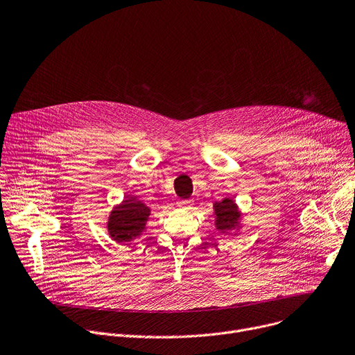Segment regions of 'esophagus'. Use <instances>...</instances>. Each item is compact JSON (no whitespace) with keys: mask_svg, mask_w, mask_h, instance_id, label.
Masks as SVG:
<instances>
[{"mask_svg":"<svg viewBox=\"0 0 355 355\" xmlns=\"http://www.w3.org/2000/svg\"><path fill=\"white\" fill-rule=\"evenodd\" d=\"M190 206H192L190 200H179L178 202V207H180V209H190Z\"/></svg>","mask_w":355,"mask_h":355,"instance_id":"1","label":"esophagus"}]
</instances>
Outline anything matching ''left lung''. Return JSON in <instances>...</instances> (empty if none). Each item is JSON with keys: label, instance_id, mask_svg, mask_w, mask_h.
I'll use <instances>...</instances> for the list:
<instances>
[{"label": "left lung", "instance_id": "1", "mask_svg": "<svg viewBox=\"0 0 355 355\" xmlns=\"http://www.w3.org/2000/svg\"><path fill=\"white\" fill-rule=\"evenodd\" d=\"M214 214H216V229L220 232H226L232 229L239 219V211L233 200L225 199L223 202L214 203Z\"/></svg>", "mask_w": 355, "mask_h": 355}]
</instances>
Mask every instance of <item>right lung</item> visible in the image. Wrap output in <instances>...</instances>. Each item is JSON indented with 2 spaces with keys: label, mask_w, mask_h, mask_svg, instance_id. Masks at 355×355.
I'll return each instance as SVG.
<instances>
[{
  "label": "right lung",
  "mask_w": 355,
  "mask_h": 355,
  "mask_svg": "<svg viewBox=\"0 0 355 355\" xmlns=\"http://www.w3.org/2000/svg\"><path fill=\"white\" fill-rule=\"evenodd\" d=\"M149 211V207L139 200H123V203L119 207L114 209L111 216H109V234L119 243L130 241L132 239L138 237L145 229Z\"/></svg>",
  "instance_id": "1"
}]
</instances>
